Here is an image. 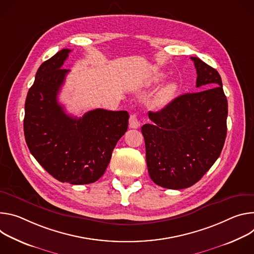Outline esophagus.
I'll use <instances>...</instances> for the list:
<instances>
[{"mask_svg": "<svg viewBox=\"0 0 254 254\" xmlns=\"http://www.w3.org/2000/svg\"><path fill=\"white\" fill-rule=\"evenodd\" d=\"M129 126L131 128H134V129H137V128L140 127V121L138 120L137 115L133 114V115L130 116V118H129Z\"/></svg>", "mask_w": 254, "mask_h": 254, "instance_id": "obj_1", "label": "esophagus"}]
</instances>
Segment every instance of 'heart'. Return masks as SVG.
I'll use <instances>...</instances> for the list:
<instances>
[{
	"instance_id": "heart-1",
	"label": "heart",
	"mask_w": 254,
	"mask_h": 254,
	"mask_svg": "<svg viewBox=\"0 0 254 254\" xmlns=\"http://www.w3.org/2000/svg\"><path fill=\"white\" fill-rule=\"evenodd\" d=\"M163 74L158 73L155 75L154 80L158 81L162 78ZM177 92V84L174 82H170L165 84V86L156 94L155 99H154V104L157 107H164L167 104H170L172 102V100L175 97V94Z\"/></svg>"
}]
</instances>
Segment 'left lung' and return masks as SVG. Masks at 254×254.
Here are the masks:
<instances>
[{
  "instance_id": "left-lung-1",
  "label": "left lung",
  "mask_w": 254,
  "mask_h": 254,
  "mask_svg": "<svg viewBox=\"0 0 254 254\" xmlns=\"http://www.w3.org/2000/svg\"><path fill=\"white\" fill-rule=\"evenodd\" d=\"M196 88L158 112L141 127L150 179L166 189L181 190L199 182L223 149L227 134L228 103L219 72L198 58Z\"/></svg>"
}]
</instances>
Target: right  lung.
<instances>
[{
  "label": "right lung",
  "instance_id": "add662e5",
  "mask_svg": "<svg viewBox=\"0 0 254 254\" xmlns=\"http://www.w3.org/2000/svg\"><path fill=\"white\" fill-rule=\"evenodd\" d=\"M70 49H63L38 68L25 102L28 148L54 179L71 185L98 181L113 149L128 129L126 111L96 109L76 118L66 114L58 95L69 69L62 68Z\"/></svg>",
  "mask_w": 254,
  "mask_h": 254
}]
</instances>
